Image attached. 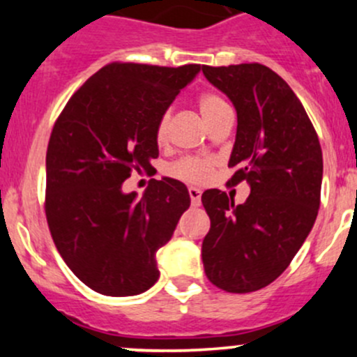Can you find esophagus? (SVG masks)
Returning <instances> with one entry per match:
<instances>
[{
    "label": "esophagus",
    "mask_w": 357,
    "mask_h": 357,
    "mask_svg": "<svg viewBox=\"0 0 357 357\" xmlns=\"http://www.w3.org/2000/svg\"><path fill=\"white\" fill-rule=\"evenodd\" d=\"M188 193H190V199H192V205L193 207H199V205L202 204V192L199 188H190L188 190Z\"/></svg>",
    "instance_id": "esophagus-1"
}]
</instances>
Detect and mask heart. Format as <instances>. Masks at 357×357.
<instances>
[{
	"instance_id": "1",
	"label": "heart",
	"mask_w": 357,
	"mask_h": 357,
	"mask_svg": "<svg viewBox=\"0 0 357 357\" xmlns=\"http://www.w3.org/2000/svg\"><path fill=\"white\" fill-rule=\"evenodd\" d=\"M197 105L202 117L207 121V124H211L222 110L229 109L228 103L225 102L222 96H219L214 91H205L197 98ZM169 119L171 114L165 112L160 115L157 126H155V142L164 143L167 139V129H169ZM212 169H214V162L211 158L205 157H183L179 160H176L174 164L169 167V174L176 179H181L185 183H205L212 174Z\"/></svg>"
}]
</instances>
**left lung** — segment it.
<instances>
[{
    "mask_svg": "<svg viewBox=\"0 0 357 357\" xmlns=\"http://www.w3.org/2000/svg\"><path fill=\"white\" fill-rule=\"evenodd\" d=\"M202 72L238 117L228 185H250L240 205L221 190L204 192L211 229L202 261L212 285L247 294L275 282L307 238L321 199V146L301 100L269 67L202 66Z\"/></svg>",
    "mask_w": 357,
    "mask_h": 357,
    "instance_id": "8db88e82",
    "label": "left lung"
}]
</instances>
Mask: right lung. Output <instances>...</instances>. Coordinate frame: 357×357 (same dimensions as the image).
<instances>
[{
    "mask_svg": "<svg viewBox=\"0 0 357 357\" xmlns=\"http://www.w3.org/2000/svg\"><path fill=\"white\" fill-rule=\"evenodd\" d=\"M200 68L112 62L70 96L53 126L46 221L66 264L98 294L136 295L158 280L155 254L190 207L188 190L178 179H152L136 199L122 183L152 171L158 119Z\"/></svg>",
    "mask_w": 357,
    "mask_h": 357,
    "instance_id": "obj_1",
    "label": "right lung"
}]
</instances>
